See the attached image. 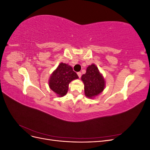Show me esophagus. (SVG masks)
<instances>
[{"label":"esophagus","mask_w":150,"mask_h":150,"mask_svg":"<svg viewBox=\"0 0 150 150\" xmlns=\"http://www.w3.org/2000/svg\"><path fill=\"white\" fill-rule=\"evenodd\" d=\"M77 74H78V76H79V78H80L81 77V72H78Z\"/></svg>","instance_id":"obj_1"}]
</instances>
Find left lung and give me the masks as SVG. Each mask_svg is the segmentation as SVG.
<instances>
[{
    "instance_id": "left-lung-1",
    "label": "left lung",
    "mask_w": 150,
    "mask_h": 150,
    "mask_svg": "<svg viewBox=\"0 0 150 150\" xmlns=\"http://www.w3.org/2000/svg\"><path fill=\"white\" fill-rule=\"evenodd\" d=\"M81 80L84 84L85 96L89 98L98 96L103 91L105 87L103 76L94 64L87 67L86 74L81 76Z\"/></svg>"
}]
</instances>
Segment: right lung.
I'll list each match as a JSON object with an SVG mask.
<instances>
[{
  "label": "right lung",
  "instance_id": "obj_1",
  "mask_svg": "<svg viewBox=\"0 0 150 150\" xmlns=\"http://www.w3.org/2000/svg\"><path fill=\"white\" fill-rule=\"evenodd\" d=\"M78 78L71 66L61 62L50 77L49 86L59 97H62L67 93L70 82Z\"/></svg>",
  "mask_w": 150,
  "mask_h": 150
}]
</instances>
